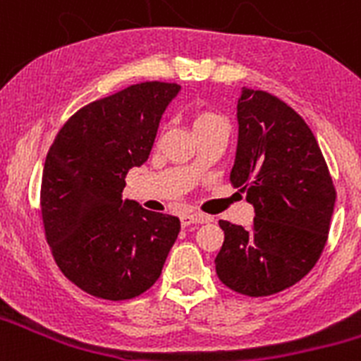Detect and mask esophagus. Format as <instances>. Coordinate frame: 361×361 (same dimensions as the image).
I'll list each match as a JSON object with an SVG mask.
<instances>
[{
    "label": "esophagus",
    "mask_w": 361,
    "mask_h": 361,
    "mask_svg": "<svg viewBox=\"0 0 361 361\" xmlns=\"http://www.w3.org/2000/svg\"><path fill=\"white\" fill-rule=\"evenodd\" d=\"M204 222H212V216L202 215V213H184V215H180V224L184 228L191 224H204Z\"/></svg>",
    "instance_id": "esophagus-1"
}]
</instances>
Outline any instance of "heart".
Segmentation results:
<instances>
[{"instance_id": "1", "label": "heart", "mask_w": 361, "mask_h": 361, "mask_svg": "<svg viewBox=\"0 0 361 361\" xmlns=\"http://www.w3.org/2000/svg\"><path fill=\"white\" fill-rule=\"evenodd\" d=\"M215 121H222V117L213 114V111H199L195 116V119H193V126L199 128V126H204V124L208 123H215Z\"/></svg>"}]
</instances>
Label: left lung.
Returning <instances> with one entry per match:
<instances>
[{
  "mask_svg": "<svg viewBox=\"0 0 361 361\" xmlns=\"http://www.w3.org/2000/svg\"><path fill=\"white\" fill-rule=\"evenodd\" d=\"M238 142L229 178L253 204L251 228L220 220L224 244L215 258L220 282L245 296L295 286L327 242L336 191L305 121L262 90L242 88Z\"/></svg>",
  "mask_w": 361,
  "mask_h": 361,
  "instance_id": "1",
  "label": "left lung"
}]
</instances>
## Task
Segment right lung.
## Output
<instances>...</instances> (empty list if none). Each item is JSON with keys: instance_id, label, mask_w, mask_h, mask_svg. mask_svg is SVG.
<instances>
[{"instance_id": "right-lung-1", "label": "right lung", "mask_w": 361, "mask_h": 361, "mask_svg": "<svg viewBox=\"0 0 361 361\" xmlns=\"http://www.w3.org/2000/svg\"><path fill=\"white\" fill-rule=\"evenodd\" d=\"M175 82L146 81L75 111L54 139L41 180L44 237L63 275L88 295L128 300L162 273L180 220L123 200L148 161Z\"/></svg>"}]
</instances>
